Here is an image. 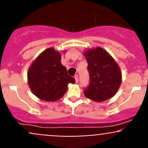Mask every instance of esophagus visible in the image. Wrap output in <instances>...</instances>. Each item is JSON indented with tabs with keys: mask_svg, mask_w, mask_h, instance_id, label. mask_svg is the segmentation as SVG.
I'll return each mask as SVG.
<instances>
[{
	"mask_svg": "<svg viewBox=\"0 0 148 148\" xmlns=\"http://www.w3.org/2000/svg\"><path fill=\"white\" fill-rule=\"evenodd\" d=\"M74 79H75L76 82H78V81H79V77H78V75H75V76H74Z\"/></svg>",
	"mask_w": 148,
	"mask_h": 148,
	"instance_id": "obj_1",
	"label": "esophagus"
}]
</instances>
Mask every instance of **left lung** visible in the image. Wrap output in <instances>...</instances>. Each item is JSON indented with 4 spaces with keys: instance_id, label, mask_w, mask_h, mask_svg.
<instances>
[{
    "instance_id": "left-lung-1",
    "label": "left lung",
    "mask_w": 148,
    "mask_h": 148,
    "mask_svg": "<svg viewBox=\"0 0 148 148\" xmlns=\"http://www.w3.org/2000/svg\"><path fill=\"white\" fill-rule=\"evenodd\" d=\"M84 55L90 77L89 86L84 92L85 97L97 102L114 97L122 82V72L115 60L101 47L88 49Z\"/></svg>"
}]
</instances>
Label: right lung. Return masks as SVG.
Instances as JSON below:
<instances>
[{
  "label": "right lung",
  "mask_w": 148,
  "mask_h": 148,
  "mask_svg": "<svg viewBox=\"0 0 148 148\" xmlns=\"http://www.w3.org/2000/svg\"><path fill=\"white\" fill-rule=\"evenodd\" d=\"M61 53L48 48L33 62L28 70V83L35 96L46 102H55L64 95L69 83L75 79L70 77L61 63Z\"/></svg>",
  "instance_id": "1"
}]
</instances>
